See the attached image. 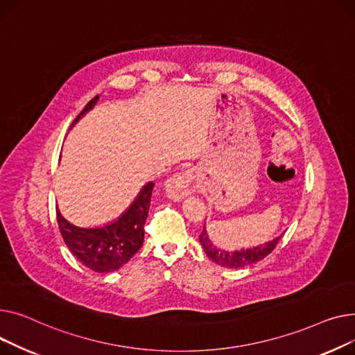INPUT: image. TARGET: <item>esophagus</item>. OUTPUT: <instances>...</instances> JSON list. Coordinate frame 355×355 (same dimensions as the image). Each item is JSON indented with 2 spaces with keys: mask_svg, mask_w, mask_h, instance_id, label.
<instances>
[{
  "mask_svg": "<svg viewBox=\"0 0 355 355\" xmlns=\"http://www.w3.org/2000/svg\"><path fill=\"white\" fill-rule=\"evenodd\" d=\"M193 182H195V178H193L192 172L178 173L166 182V184H164L166 195H168L173 200H180L184 196L192 193Z\"/></svg>",
  "mask_w": 355,
  "mask_h": 355,
  "instance_id": "34e87169",
  "label": "esophagus"
}]
</instances>
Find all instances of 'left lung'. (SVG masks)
<instances>
[{"instance_id":"left-lung-1","label":"left lung","mask_w":355,"mask_h":355,"mask_svg":"<svg viewBox=\"0 0 355 355\" xmlns=\"http://www.w3.org/2000/svg\"><path fill=\"white\" fill-rule=\"evenodd\" d=\"M282 236L275 238L274 241L266 242L265 245L255 246L252 249H241V251L235 252H227L223 251V249H218L207 236L206 229L203 226V231L199 235V242L203 246L206 255L209 257L215 263L225 266V268H232V269H239L248 265L257 263L258 261H262L265 257H268L270 252L274 251L277 243L279 242Z\"/></svg>"}]
</instances>
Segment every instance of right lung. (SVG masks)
<instances>
[{
  "mask_svg": "<svg viewBox=\"0 0 355 355\" xmlns=\"http://www.w3.org/2000/svg\"><path fill=\"white\" fill-rule=\"evenodd\" d=\"M98 96L93 97L74 119L71 126L93 109ZM153 182L140 191L139 196L117 220L100 227H78L66 220L57 209V223L62 239L71 254L94 272H113L139 251L144 239V222L148 219Z\"/></svg>",
  "mask_w": 355,
  "mask_h": 355,
  "instance_id": "add662e5",
  "label": "right lung"
}]
</instances>
